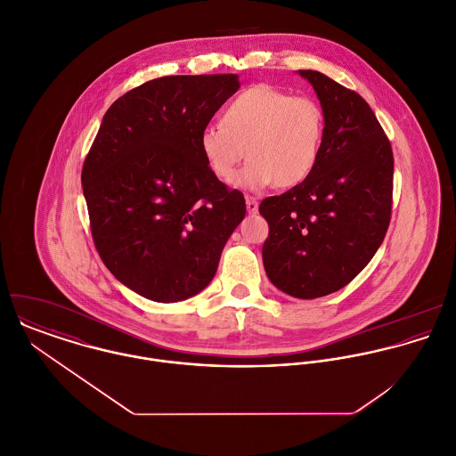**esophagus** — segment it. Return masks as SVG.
Segmentation results:
<instances>
[{"instance_id": "obj_1", "label": "esophagus", "mask_w": 456, "mask_h": 456, "mask_svg": "<svg viewBox=\"0 0 456 456\" xmlns=\"http://www.w3.org/2000/svg\"><path fill=\"white\" fill-rule=\"evenodd\" d=\"M246 208L249 214H256L258 212V201L251 196H246Z\"/></svg>"}]
</instances>
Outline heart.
<instances>
[{"label":"heart","mask_w":456,"mask_h":456,"mask_svg":"<svg viewBox=\"0 0 456 456\" xmlns=\"http://www.w3.org/2000/svg\"><path fill=\"white\" fill-rule=\"evenodd\" d=\"M323 130V112L314 100L258 84L228 102L221 123L201 130L198 147L208 170L221 181L235 175L248 152L251 159L235 179L239 188H293L314 170Z\"/></svg>","instance_id":"obj_1"}]
</instances>
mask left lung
I'll list each match as a JSON object with an SVG mask.
<instances>
[{"mask_svg": "<svg viewBox=\"0 0 456 456\" xmlns=\"http://www.w3.org/2000/svg\"><path fill=\"white\" fill-rule=\"evenodd\" d=\"M322 103L325 130L311 175L261 201L268 223L263 266L295 298H320L349 284L387 235L393 193L390 142L369 103L325 73L298 69Z\"/></svg>", "mask_w": 456, "mask_h": 456, "instance_id": "1", "label": "left lung"}]
</instances>
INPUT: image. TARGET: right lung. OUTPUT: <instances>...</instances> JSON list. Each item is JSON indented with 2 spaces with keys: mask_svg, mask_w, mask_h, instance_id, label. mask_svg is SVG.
Returning a JSON list of instances; mask_svg holds the SVG:
<instances>
[{
  "mask_svg": "<svg viewBox=\"0 0 456 456\" xmlns=\"http://www.w3.org/2000/svg\"><path fill=\"white\" fill-rule=\"evenodd\" d=\"M239 75H170L118 98L82 168L94 246L131 291L170 304L216 275L246 200L207 167L198 138Z\"/></svg>",
  "mask_w": 456,
  "mask_h": 456,
  "instance_id": "obj_1",
  "label": "right lung"
}]
</instances>
